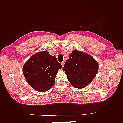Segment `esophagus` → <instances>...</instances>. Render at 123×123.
Returning a JSON list of instances; mask_svg holds the SVG:
<instances>
[{"label": "esophagus", "mask_w": 123, "mask_h": 123, "mask_svg": "<svg viewBox=\"0 0 123 123\" xmlns=\"http://www.w3.org/2000/svg\"><path fill=\"white\" fill-rule=\"evenodd\" d=\"M64 64H65V61H63L61 63V64H62V67H63L64 66Z\"/></svg>", "instance_id": "34e87169"}]
</instances>
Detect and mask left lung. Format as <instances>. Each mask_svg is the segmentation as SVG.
I'll use <instances>...</instances> for the list:
<instances>
[{
  "mask_svg": "<svg viewBox=\"0 0 123 123\" xmlns=\"http://www.w3.org/2000/svg\"><path fill=\"white\" fill-rule=\"evenodd\" d=\"M69 56L63 67L68 80L74 88H85L96 77L98 63L90 55L77 50L73 51Z\"/></svg>",
  "mask_w": 123,
  "mask_h": 123,
  "instance_id": "obj_1",
  "label": "left lung"
}]
</instances>
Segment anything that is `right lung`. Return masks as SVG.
Here are the masks:
<instances>
[{
  "label": "right lung",
  "instance_id": "obj_1",
  "mask_svg": "<svg viewBox=\"0 0 123 123\" xmlns=\"http://www.w3.org/2000/svg\"><path fill=\"white\" fill-rule=\"evenodd\" d=\"M62 68L56 57L45 51L31 56L23 66V72L31 87L44 92L53 87L57 73Z\"/></svg>",
  "mask_w": 123,
  "mask_h": 123
}]
</instances>
